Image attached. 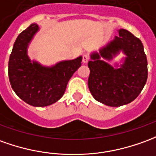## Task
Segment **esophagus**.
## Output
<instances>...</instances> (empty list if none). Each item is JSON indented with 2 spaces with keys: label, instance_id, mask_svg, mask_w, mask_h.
Masks as SVG:
<instances>
[{
  "label": "esophagus",
  "instance_id": "esophagus-1",
  "mask_svg": "<svg viewBox=\"0 0 156 156\" xmlns=\"http://www.w3.org/2000/svg\"><path fill=\"white\" fill-rule=\"evenodd\" d=\"M89 56L88 54H83V63H87L88 62H89Z\"/></svg>",
  "mask_w": 156,
  "mask_h": 156
}]
</instances>
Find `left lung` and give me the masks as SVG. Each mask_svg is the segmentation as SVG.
<instances>
[{"mask_svg": "<svg viewBox=\"0 0 156 156\" xmlns=\"http://www.w3.org/2000/svg\"><path fill=\"white\" fill-rule=\"evenodd\" d=\"M118 34L119 36L101 48L99 53L93 52L88 63L90 93L97 101L113 107L134 101L148 78V62L141 40L126 29H119ZM120 51L126 55L120 68L112 67L106 62Z\"/></svg>", "mask_w": 156, "mask_h": 156, "instance_id": "obj_1", "label": "left lung"}]
</instances>
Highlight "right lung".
I'll list each match as a JSON object with an SVG mask.
<instances>
[{"label":"right lung","mask_w":156,"mask_h":156,"mask_svg":"<svg viewBox=\"0 0 156 156\" xmlns=\"http://www.w3.org/2000/svg\"><path fill=\"white\" fill-rule=\"evenodd\" d=\"M39 26L32 23L17 36L10 55L8 76L17 95L33 106H47L60 100L67 83L81 66L82 56L44 67L29 59L27 49Z\"/></svg>","instance_id":"obj_1"}]
</instances>
